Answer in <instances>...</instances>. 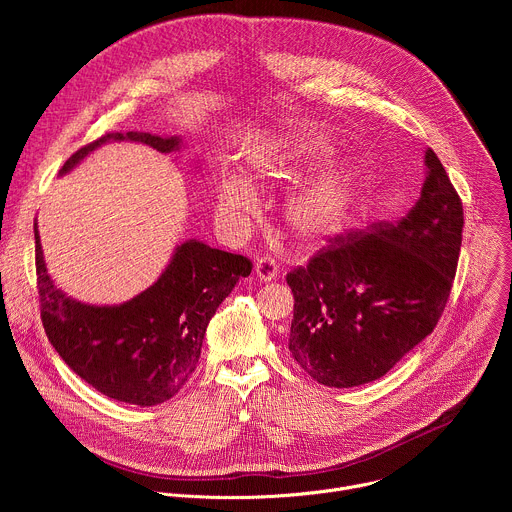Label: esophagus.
Segmentation results:
<instances>
[{
    "label": "esophagus",
    "instance_id": "esophagus-1",
    "mask_svg": "<svg viewBox=\"0 0 512 512\" xmlns=\"http://www.w3.org/2000/svg\"><path fill=\"white\" fill-rule=\"evenodd\" d=\"M255 273H257V277H259L261 281H271V279L277 277L279 265H277V261H275L271 255H263V257L257 259V263H255Z\"/></svg>",
    "mask_w": 512,
    "mask_h": 512
}]
</instances>
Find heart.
<instances>
[{
  "mask_svg": "<svg viewBox=\"0 0 512 512\" xmlns=\"http://www.w3.org/2000/svg\"><path fill=\"white\" fill-rule=\"evenodd\" d=\"M332 156L334 148L326 139L291 135L257 154L253 172L259 184H294L326 166ZM360 180L362 174L352 164L324 168L291 192L285 204L287 223L302 239H320L338 231L356 202ZM253 204L255 190L247 180L229 176L223 182L218 192V208L223 214H247Z\"/></svg>",
  "mask_w": 512,
  "mask_h": 512,
  "instance_id": "heart-1",
  "label": "heart"
}]
</instances>
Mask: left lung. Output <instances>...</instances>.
<instances>
[{
    "instance_id": "8db88e82",
    "label": "left lung",
    "mask_w": 512,
    "mask_h": 512,
    "mask_svg": "<svg viewBox=\"0 0 512 512\" xmlns=\"http://www.w3.org/2000/svg\"><path fill=\"white\" fill-rule=\"evenodd\" d=\"M425 166L421 196L401 221L330 237L285 277L294 294L289 354L326 387L381 379L444 314L464 208L433 150Z\"/></svg>"
}]
</instances>
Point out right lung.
I'll use <instances>...</instances> for the list:
<instances>
[{"label": "right lung", "instance_id": "right-lung-1", "mask_svg": "<svg viewBox=\"0 0 512 512\" xmlns=\"http://www.w3.org/2000/svg\"><path fill=\"white\" fill-rule=\"evenodd\" d=\"M109 139L139 141L162 154L176 152L182 143L141 131L105 133L72 154L60 174ZM34 239L40 318L50 344L99 393L139 407L164 403L188 383L210 318L253 269L243 255L186 241L160 279L133 300L87 306L66 298L52 283L36 229Z\"/></svg>", "mask_w": 512, "mask_h": 512}]
</instances>
